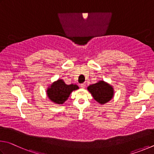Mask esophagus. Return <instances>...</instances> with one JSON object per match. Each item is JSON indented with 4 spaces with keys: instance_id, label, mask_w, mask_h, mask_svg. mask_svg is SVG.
I'll use <instances>...</instances> for the list:
<instances>
[{
    "instance_id": "34e87169",
    "label": "esophagus",
    "mask_w": 154,
    "mask_h": 154,
    "mask_svg": "<svg viewBox=\"0 0 154 154\" xmlns=\"http://www.w3.org/2000/svg\"><path fill=\"white\" fill-rule=\"evenodd\" d=\"M80 87L82 88H85L86 87V83H82V84H80Z\"/></svg>"
}]
</instances>
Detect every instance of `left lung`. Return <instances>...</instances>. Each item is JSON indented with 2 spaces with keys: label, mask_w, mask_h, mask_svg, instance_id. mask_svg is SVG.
Listing matches in <instances>:
<instances>
[{
  "label": "left lung",
  "mask_w": 154,
  "mask_h": 154,
  "mask_svg": "<svg viewBox=\"0 0 154 154\" xmlns=\"http://www.w3.org/2000/svg\"><path fill=\"white\" fill-rule=\"evenodd\" d=\"M87 88L92 94L93 98L101 104H104L111 100L114 95L113 88L103 81L91 85Z\"/></svg>",
  "instance_id": "8db88e82"
}]
</instances>
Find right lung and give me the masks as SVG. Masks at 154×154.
Segmentation results:
<instances>
[{
    "label": "right lung",
    "mask_w": 154,
    "mask_h": 154,
    "mask_svg": "<svg viewBox=\"0 0 154 154\" xmlns=\"http://www.w3.org/2000/svg\"><path fill=\"white\" fill-rule=\"evenodd\" d=\"M78 88L76 85H67L62 80H58L51 85L47 93L48 98L54 103L62 104L69 97L70 93Z\"/></svg>",
    "instance_id": "add662e5"
}]
</instances>
